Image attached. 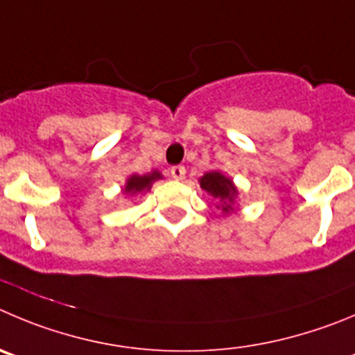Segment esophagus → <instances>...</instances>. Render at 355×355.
I'll list each match as a JSON object with an SVG mask.
<instances>
[{
	"label": "esophagus",
	"mask_w": 355,
	"mask_h": 355,
	"mask_svg": "<svg viewBox=\"0 0 355 355\" xmlns=\"http://www.w3.org/2000/svg\"><path fill=\"white\" fill-rule=\"evenodd\" d=\"M171 177H173L175 180H182V178L185 177V168L184 166H173L171 168Z\"/></svg>",
	"instance_id": "esophagus-1"
}]
</instances>
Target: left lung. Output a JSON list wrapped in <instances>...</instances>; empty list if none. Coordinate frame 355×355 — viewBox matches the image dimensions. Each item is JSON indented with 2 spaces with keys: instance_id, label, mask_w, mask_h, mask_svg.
Wrapping results in <instances>:
<instances>
[{
  "instance_id": "1",
  "label": "left lung",
  "mask_w": 355,
  "mask_h": 355,
  "mask_svg": "<svg viewBox=\"0 0 355 355\" xmlns=\"http://www.w3.org/2000/svg\"><path fill=\"white\" fill-rule=\"evenodd\" d=\"M200 185L203 191H207L211 198L218 201L217 208H220L224 215L233 214L234 207H236V198L240 194L233 178L226 177L223 171L214 170L200 178Z\"/></svg>"
}]
</instances>
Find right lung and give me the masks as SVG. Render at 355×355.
Listing matches in <instances>:
<instances>
[{
  "mask_svg": "<svg viewBox=\"0 0 355 355\" xmlns=\"http://www.w3.org/2000/svg\"><path fill=\"white\" fill-rule=\"evenodd\" d=\"M162 175L161 171L157 170H152L150 173L147 175H138V173H132L129 175L128 180H125L124 187H122V193L125 196H137V194L141 193H148L155 180H161Z\"/></svg>",
  "mask_w": 355,
  "mask_h": 355,
  "instance_id": "1",
  "label": "right lung"
}]
</instances>
